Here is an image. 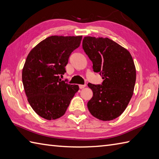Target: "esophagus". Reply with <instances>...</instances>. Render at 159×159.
<instances>
[{"label": "esophagus", "mask_w": 159, "mask_h": 159, "mask_svg": "<svg viewBox=\"0 0 159 159\" xmlns=\"http://www.w3.org/2000/svg\"><path fill=\"white\" fill-rule=\"evenodd\" d=\"M79 86H80V89H82L84 88V87H86V84H84V85H83V84H80Z\"/></svg>", "instance_id": "34e87169"}]
</instances>
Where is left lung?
<instances>
[{
	"label": "left lung",
	"mask_w": 159,
	"mask_h": 159,
	"mask_svg": "<svg viewBox=\"0 0 159 159\" xmlns=\"http://www.w3.org/2000/svg\"><path fill=\"white\" fill-rule=\"evenodd\" d=\"M82 47L92 61L94 72L103 80L101 85L88 84L93 93L87 103L89 111L99 120H113L124 112L133 95V59L127 49L108 38L84 37Z\"/></svg>",
	"instance_id": "obj_1"
}]
</instances>
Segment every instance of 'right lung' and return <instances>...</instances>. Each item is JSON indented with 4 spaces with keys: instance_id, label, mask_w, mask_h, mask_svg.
<instances>
[{
    "instance_id": "1",
    "label": "right lung",
    "mask_w": 159,
    "mask_h": 159,
    "mask_svg": "<svg viewBox=\"0 0 159 159\" xmlns=\"http://www.w3.org/2000/svg\"><path fill=\"white\" fill-rule=\"evenodd\" d=\"M82 36L52 35L41 41L28 54L22 73L27 100L37 114L47 120L61 117L78 85L60 79L66 73L70 55L78 48Z\"/></svg>"
}]
</instances>
